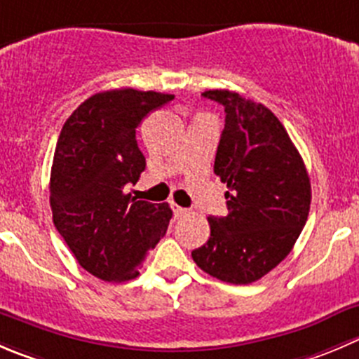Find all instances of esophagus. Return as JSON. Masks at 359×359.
I'll return each mask as SVG.
<instances>
[{"label": "esophagus", "instance_id": "1", "mask_svg": "<svg viewBox=\"0 0 359 359\" xmlns=\"http://www.w3.org/2000/svg\"><path fill=\"white\" fill-rule=\"evenodd\" d=\"M172 210H173V214H175L177 219H179V217H186V215L189 214V210H187V208L179 207V205H177V203H172Z\"/></svg>", "mask_w": 359, "mask_h": 359}]
</instances>
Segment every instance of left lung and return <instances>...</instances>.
Instances as JSON below:
<instances>
[{"instance_id":"1","label":"left lung","mask_w":359,"mask_h":359,"mask_svg":"<svg viewBox=\"0 0 359 359\" xmlns=\"http://www.w3.org/2000/svg\"><path fill=\"white\" fill-rule=\"evenodd\" d=\"M203 96L226 112L214 173L228 187V215L208 217L210 238L191 256L222 283L250 284L293 249L309 217L311 179L272 110L226 89Z\"/></svg>"}]
</instances>
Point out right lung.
<instances>
[{"mask_svg":"<svg viewBox=\"0 0 359 359\" xmlns=\"http://www.w3.org/2000/svg\"><path fill=\"white\" fill-rule=\"evenodd\" d=\"M173 95L114 89L87 98L59 135L50 173L54 226L80 266L109 283L135 279L165 236L168 203L126 193L145 170L137 128Z\"/></svg>","mask_w":359,"mask_h":359,"instance_id":"right-lung-1","label":"right lung"}]
</instances>
